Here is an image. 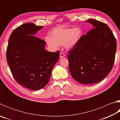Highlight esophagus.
I'll list each match as a JSON object with an SVG mask.
<instances>
[{
  "label": "esophagus",
  "mask_w": 120,
  "mask_h": 120,
  "mask_svg": "<svg viewBox=\"0 0 120 120\" xmlns=\"http://www.w3.org/2000/svg\"><path fill=\"white\" fill-rule=\"evenodd\" d=\"M65 56V54L64 53L61 52L60 53V58H63Z\"/></svg>",
  "instance_id": "obj_1"
}]
</instances>
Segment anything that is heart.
Listing matches in <instances>:
<instances>
[{"instance_id": "b5f03b06", "label": "heart", "mask_w": 120, "mask_h": 120, "mask_svg": "<svg viewBox=\"0 0 120 120\" xmlns=\"http://www.w3.org/2000/svg\"><path fill=\"white\" fill-rule=\"evenodd\" d=\"M51 36H46L45 41L52 49H56L59 46L64 45L67 49H72L81 39L82 31L79 27H56L51 32Z\"/></svg>"}]
</instances>
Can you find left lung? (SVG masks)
Listing matches in <instances>:
<instances>
[{"label":"left lung","mask_w":120,"mask_h":120,"mask_svg":"<svg viewBox=\"0 0 120 120\" xmlns=\"http://www.w3.org/2000/svg\"><path fill=\"white\" fill-rule=\"evenodd\" d=\"M93 29L84 35L68 56L72 78L84 84L103 80L111 71L116 51V41L106 24L89 19Z\"/></svg>","instance_id":"1"}]
</instances>
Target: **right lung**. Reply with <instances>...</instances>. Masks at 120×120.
Wrapping results in <instances>:
<instances>
[{
    "mask_svg": "<svg viewBox=\"0 0 120 120\" xmlns=\"http://www.w3.org/2000/svg\"><path fill=\"white\" fill-rule=\"evenodd\" d=\"M43 27L34 23L21 25L12 32L7 48V64L14 79L33 90L48 84L60 56L59 51H46L45 42L34 36Z\"/></svg>",
    "mask_w": 120,
    "mask_h": 120,
    "instance_id": "right-lung-1",
    "label": "right lung"
}]
</instances>
